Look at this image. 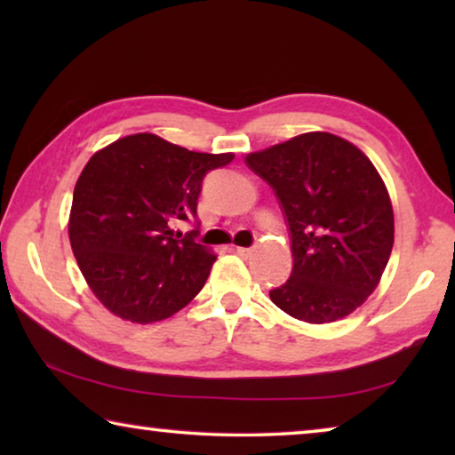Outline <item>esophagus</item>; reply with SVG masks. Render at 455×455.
<instances>
[{
    "mask_svg": "<svg viewBox=\"0 0 455 455\" xmlns=\"http://www.w3.org/2000/svg\"><path fill=\"white\" fill-rule=\"evenodd\" d=\"M236 252H238V255H241L243 259H251L252 249H249V246H236Z\"/></svg>",
    "mask_w": 455,
    "mask_h": 455,
    "instance_id": "obj_1",
    "label": "esophagus"
}]
</instances>
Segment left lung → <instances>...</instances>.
I'll use <instances>...</instances> for the list:
<instances>
[{
	"label": "left lung",
	"mask_w": 455,
	"mask_h": 455,
	"mask_svg": "<svg viewBox=\"0 0 455 455\" xmlns=\"http://www.w3.org/2000/svg\"><path fill=\"white\" fill-rule=\"evenodd\" d=\"M244 163L275 190L289 227L292 271L271 301L305 323L347 317L394 249V209L371 160L335 134L307 132Z\"/></svg>",
	"instance_id": "left-lung-1"
}]
</instances>
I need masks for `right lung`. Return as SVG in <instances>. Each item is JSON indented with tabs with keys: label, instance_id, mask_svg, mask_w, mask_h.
Wrapping results in <instances>:
<instances>
[{
	"label": "right lung",
	"instance_id": "right-lung-1",
	"mask_svg": "<svg viewBox=\"0 0 455 455\" xmlns=\"http://www.w3.org/2000/svg\"><path fill=\"white\" fill-rule=\"evenodd\" d=\"M235 154L192 152L156 134L106 146L74 188L70 243L90 289L108 311L132 323L172 317L209 279L217 255L196 243L203 180Z\"/></svg>",
	"mask_w": 455,
	"mask_h": 455
}]
</instances>
